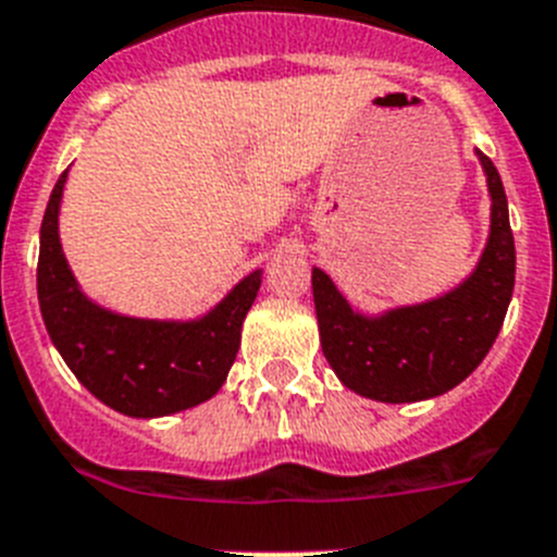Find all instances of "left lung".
Masks as SVG:
<instances>
[{
	"label": "left lung",
	"instance_id": "1",
	"mask_svg": "<svg viewBox=\"0 0 557 557\" xmlns=\"http://www.w3.org/2000/svg\"><path fill=\"white\" fill-rule=\"evenodd\" d=\"M493 212L479 265L445 297L366 317L348 306L325 271H311L322 354L354 394L376 401H422L465 382L493 348L516 286V240L507 195L484 152Z\"/></svg>",
	"mask_w": 557,
	"mask_h": 557
}]
</instances>
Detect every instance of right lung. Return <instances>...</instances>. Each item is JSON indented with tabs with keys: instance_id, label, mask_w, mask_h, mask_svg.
<instances>
[{
	"instance_id": "obj_1",
	"label": "right lung",
	"mask_w": 557,
	"mask_h": 557,
	"mask_svg": "<svg viewBox=\"0 0 557 557\" xmlns=\"http://www.w3.org/2000/svg\"><path fill=\"white\" fill-rule=\"evenodd\" d=\"M59 184L41 221L39 288L41 320L76 380L107 408L138 419H156L212 399L226 382L240 348L243 320L260 288L251 271L207 317L189 322L138 320L112 314L84 297L59 243Z\"/></svg>"
}]
</instances>
